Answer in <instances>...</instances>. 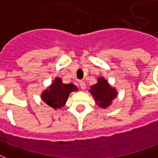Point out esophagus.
<instances>
[{"label": "esophagus", "mask_w": 158, "mask_h": 158, "mask_svg": "<svg viewBox=\"0 0 158 158\" xmlns=\"http://www.w3.org/2000/svg\"><path fill=\"white\" fill-rule=\"evenodd\" d=\"M79 86H80V88L82 89H85L86 88V85L85 81H79Z\"/></svg>", "instance_id": "1"}]
</instances>
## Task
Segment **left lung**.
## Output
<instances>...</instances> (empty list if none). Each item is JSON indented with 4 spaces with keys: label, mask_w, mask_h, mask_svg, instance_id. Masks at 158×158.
I'll use <instances>...</instances> for the list:
<instances>
[{
    "label": "left lung",
    "mask_w": 158,
    "mask_h": 158,
    "mask_svg": "<svg viewBox=\"0 0 158 158\" xmlns=\"http://www.w3.org/2000/svg\"><path fill=\"white\" fill-rule=\"evenodd\" d=\"M89 93L95 99L96 105L105 109L112 105L113 101L118 96L117 89L107 82L104 77L97 79V83L90 86Z\"/></svg>",
    "instance_id": "1"
}]
</instances>
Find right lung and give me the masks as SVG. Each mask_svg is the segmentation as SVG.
<instances>
[{
  "label": "right lung",
  "instance_id": "1",
  "mask_svg": "<svg viewBox=\"0 0 158 158\" xmlns=\"http://www.w3.org/2000/svg\"><path fill=\"white\" fill-rule=\"evenodd\" d=\"M77 90L75 85L64 84L61 78L56 77L47 89L42 91L41 100L53 109H60L66 104L70 93Z\"/></svg>",
  "mask_w": 158,
  "mask_h": 158
}]
</instances>
